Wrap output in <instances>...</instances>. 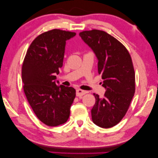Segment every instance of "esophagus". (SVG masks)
<instances>
[{"instance_id": "obj_1", "label": "esophagus", "mask_w": 158, "mask_h": 158, "mask_svg": "<svg viewBox=\"0 0 158 158\" xmlns=\"http://www.w3.org/2000/svg\"><path fill=\"white\" fill-rule=\"evenodd\" d=\"M86 93H87L86 91H84V90H82L81 89H77L76 90V96L77 97L83 96V95H85Z\"/></svg>"}]
</instances>
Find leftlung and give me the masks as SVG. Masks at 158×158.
Returning <instances> with one entry per match:
<instances>
[{
	"mask_svg": "<svg viewBox=\"0 0 158 158\" xmlns=\"http://www.w3.org/2000/svg\"><path fill=\"white\" fill-rule=\"evenodd\" d=\"M79 35L96 55L98 72L106 89L103 98L94 94L96 102L91 110L92 121L100 127H113L125 115L135 93L131 56L120 41L103 31H83Z\"/></svg>",
	"mask_w": 158,
	"mask_h": 158,
	"instance_id": "1",
	"label": "left lung"
}]
</instances>
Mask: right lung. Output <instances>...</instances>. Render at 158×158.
<instances>
[{
  "label": "right lung",
  "instance_id": "1",
  "mask_svg": "<svg viewBox=\"0 0 158 158\" xmlns=\"http://www.w3.org/2000/svg\"><path fill=\"white\" fill-rule=\"evenodd\" d=\"M76 33L52 29L38 35L26 54L22 68L24 92L33 112L50 127L65 123L76 97L72 87L56 84L55 73L63 65L66 41Z\"/></svg>",
  "mask_w": 158,
  "mask_h": 158
}]
</instances>
